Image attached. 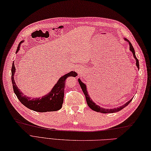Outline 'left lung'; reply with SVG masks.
Wrapping results in <instances>:
<instances>
[{
    "label": "left lung",
    "mask_w": 151,
    "mask_h": 151,
    "mask_svg": "<svg viewBox=\"0 0 151 151\" xmlns=\"http://www.w3.org/2000/svg\"><path fill=\"white\" fill-rule=\"evenodd\" d=\"M124 40H125V41H126V42H127L129 43V50L131 51V52L133 53V57L136 60V65H137L138 69H139V61H138V59L137 58V57H136L135 51H134V49L133 45H132V44L131 43V42L129 41V40L127 38H124ZM78 81H79V83L80 84L81 88V89H82V90L83 91L84 95H85L86 100V102H87L88 106H89V107L91 109H93V111H97V112H100V113H112L118 112V111H120V110H122L125 107H126V106L129 104L130 102H131V101H132V99H131V100H129L128 102H127L126 104H124V105L120 106V107H117V108H111V109H107V108H106H106H102V107H101V106H99V105L95 104V102L92 100H91V99L90 98V95H88L86 84H84L81 81L80 79H78Z\"/></svg>",
    "instance_id": "8db88e82"
}]
</instances>
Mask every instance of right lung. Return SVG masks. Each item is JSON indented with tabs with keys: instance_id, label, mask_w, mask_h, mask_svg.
Returning a JSON list of instances; mask_svg holds the SVG:
<instances>
[{
	"instance_id": "obj_1",
	"label": "right lung",
	"mask_w": 151,
	"mask_h": 151,
	"mask_svg": "<svg viewBox=\"0 0 151 151\" xmlns=\"http://www.w3.org/2000/svg\"><path fill=\"white\" fill-rule=\"evenodd\" d=\"M24 42V40L20 42L18 46L17 52L20 50L21 43ZM16 69L14 63L12 65V81L13 84V91L17 95L18 100L25 107L37 112H47V111H56L60 109L63 103L64 90L65 87V81L68 77H76L78 76L74 71H71L67 74L61 76L59 79L56 84L53 86L49 93L46 94L42 97L31 98L24 95V93L19 90L17 86L14 81V74Z\"/></svg>"
}]
</instances>
